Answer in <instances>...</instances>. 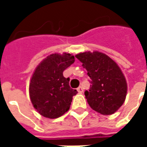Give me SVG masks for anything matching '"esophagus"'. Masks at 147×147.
Wrapping results in <instances>:
<instances>
[{
    "label": "esophagus",
    "instance_id": "34e87169",
    "mask_svg": "<svg viewBox=\"0 0 147 147\" xmlns=\"http://www.w3.org/2000/svg\"><path fill=\"white\" fill-rule=\"evenodd\" d=\"M77 90H78V92L80 93V94H81V93H83V89L82 86H79L78 88H77Z\"/></svg>",
    "mask_w": 147,
    "mask_h": 147
}]
</instances>
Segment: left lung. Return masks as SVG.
Masks as SVG:
<instances>
[{"label": "left lung", "instance_id": "left-lung-1", "mask_svg": "<svg viewBox=\"0 0 147 147\" xmlns=\"http://www.w3.org/2000/svg\"><path fill=\"white\" fill-rule=\"evenodd\" d=\"M87 71L90 87L86 96L90 108L102 115H111L125 101L127 83L117 63L105 53L94 51L76 55Z\"/></svg>", "mask_w": 147, "mask_h": 147}]
</instances>
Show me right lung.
I'll return each mask as SVG.
<instances>
[{"instance_id":"add662e5","label":"right lung","mask_w":147,"mask_h":147,"mask_svg":"<svg viewBox=\"0 0 147 147\" xmlns=\"http://www.w3.org/2000/svg\"><path fill=\"white\" fill-rule=\"evenodd\" d=\"M75 62L70 53H53L38 64L29 86L30 101L42 116L55 119L70 108L76 90L69 86V78L63 76L64 71Z\"/></svg>"}]
</instances>
